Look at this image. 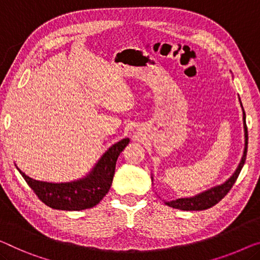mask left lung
Segmentation results:
<instances>
[{"label":"left lung","mask_w":260,"mask_h":260,"mask_svg":"<svg viewBox=\"0 0 260 260\" xmlns=\"http://www.w3.org/2000/svg\"><path fill=\"white\" fill-rule=\"evenodd\" d=\"M243 107V106H242ZM243 120H244V131H245V148H244V154L242 157L241 164H239L237 170H236L234 175H232L229 180H228L225 183L217 185L215 188L209 189V190L204 191L202 193H199V195L193 197H187V199H177L175 201H170V202H166L168 207L180 209V210H185V211H192V210H205V209H209L214 207L217 203L219 202L223 197H225L228 192L230 191L232 185L235 184L236 180L238 179L239 173L243 168L244 164H245L246 160V153H247V127L245 122V112L243 110Z\"/></svg>","instance_id":"obj_1"}]
</instances>
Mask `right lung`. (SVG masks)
Wrapping results in <instances>:
<instances>
[{
  "label": "right lung",
  "instance_id": "obj_1",
  "mask_svg": "<svg viewBox=\"0 0 260 260\" xmlns=\"http://www.w3.org/2000/svg\"><path fill=\"white\" fill-rule=\"evenodd\" d=\"M128 142L129 139H123L112 146L85 179L75 182L49 183L36 181L17 169L38 199L48 207L57 210H84L95 207L110 190L118 156Z\"/></svg>",
  "mask_w": 260,
  "mask_h": 260
}]
</instances>
